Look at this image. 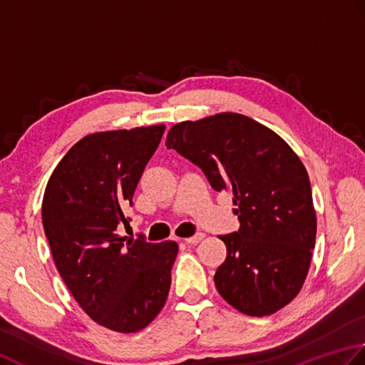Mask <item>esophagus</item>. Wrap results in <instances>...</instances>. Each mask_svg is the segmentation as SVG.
Segmentation results:
<instances>
[{"instance_id": "1", "label": "esophagus", "mask_w": 365, "mask_h": 365, "mask_svg": "<svg viewBox=\"0 0 365 365\" xmlns=\"http://www.w3.org/2000/svg\"><path fill=\"white\" fill-rule=\"evenodd\" d=\"M205 237V235L203 233H197L195 236H190V237H185V242L187 244H197V242H200Z\"/></svg>"}]
</instances>
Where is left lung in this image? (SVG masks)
Here are the masks:
<instances>
[{"mask_svg":"<svg viewBox=\"0 0 365 365\" xmlns=\"http://www.w3.org/2000/svg\"><path fill=\"white\" fill-rule=\"evenodd\" d=\"M165 145L202 168L214 190L233 193L241 225L219 236L227 245L214 276L220 296L250 317L285 307L307 277L317 236L309 175L292 146L232 111L175 124Z\"/></svg>","mask_w":365,"mask_h":365,"instance_id":"1","label":"left lung"}]
</instances>
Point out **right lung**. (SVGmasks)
Listing matches in <instances>:
<instances>
[{
  "instance_id": "1",
  "label": "right lung",
  "mask_w": 365,
  "mask_h": 365,
  "mask_svg": "<svg viewBox=\"0 0 365 365\" xmlns=\"http://www.w3.org/2000/svg\"><path fill=\"white\" fill-rule=\"evenodd\" d=\"M163 130L155 124L83 137L43 192L42 225L59 276L89 318L123 334L159 315L172 284L175 241L124 242L116 233Z\"/></svg>"
}]
</instances>
